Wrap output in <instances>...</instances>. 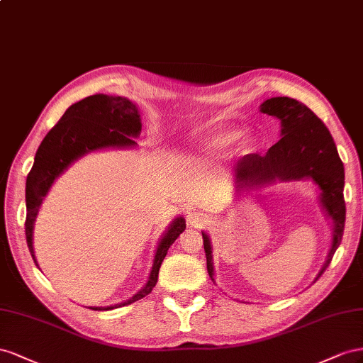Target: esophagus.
<instances>
[{"label": "esophagus", "instance_id": "esophagus-1", "mask_svg": "<svg viewBox=\"0 0 363 363\" xmlns=\"http://www.w3.org/2000/svg\"><path fill=\"white\" fill-rule=\"evenodd\" d=\"M187 222H189V225H191L194 228H201L206 222H208V216L201 213V211H191L187 214Z\"/></svg>", "mask_w": 363, "mask_h": 363}]
</instances>
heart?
<instances>
[{
    "label": "heart",
    "instance_id": "obj_1",
    "mask_svg": "<svg viewBox=\"0 0 363 363\" xmlns=\"http://www.w3.org/2000/svg\"><path fill=\"white\" fill-rule=\"evenodd\" d=\"M237 138V130L233 128H214L201 133L199 137H196L190 141V146L198 149L199 152H223L228 149ZM252 143V137L250 133H242L239 137L240 149H246Z\"/></svg>",
    "mask_w": 363,
    "mask_h": 363
}]
</instances>
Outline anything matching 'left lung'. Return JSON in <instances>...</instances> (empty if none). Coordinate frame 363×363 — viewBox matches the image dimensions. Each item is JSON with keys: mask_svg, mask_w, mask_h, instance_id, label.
Instances as JSON below:
<instances>
[{"mask_svg": "<svg viewBox=\"0 0 363 363\" xmlns=\"http://www.w3.org/2000/svg\"><path fill=\"white\" fill-rule=\"evenodd\" d=\"M260 111L281 121V138L266 152L243 157L234 167L237 193L262 189L277 181L312 179L319 190V203L331 220V247L316 279L324 274L340 245L345 226L344 164L325 124L301 101L291 97L264 100ZM206 269L214 281L210 235L202 231ZM216 283V281H214Z\"/></svg>", "mask_w": 363, "mask_h": 363, "instance_id": "obj_1", "label": "left lung"}]
</instances>
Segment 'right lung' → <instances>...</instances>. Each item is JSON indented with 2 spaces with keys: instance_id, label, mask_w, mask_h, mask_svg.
I'll return each instance as SVG.
<instances>
[{
  "instance_id": "add662e5",
  "label": "right lung",
  "mask_w": 363,
  "mask_h": 363,
  "mask_svg": "<svg viewBox=\"0 0 363 363\" xmlns=\"http://www.w3.org/2000/svg\"><path fill=\"white\" fill-rule=\"evenodd\" d=\"M141 133V117L135 103L126 97L96 94L71 105L56 126L40 143L33 167L26 182V239L28 251L38 266L33 250V230L40 205L48 194L51 185L72 162L91 152L103 149L135 147ZM185 230V219L178 216L169 225L155 252L152 271L147 283L128 301L106 307H89L91 310H112L138 301L152 292L158 281L161 263L169 247Z\"/></svg>"
}]
</instances>
